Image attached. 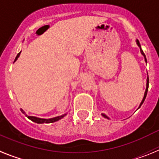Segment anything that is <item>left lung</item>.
<instances>
[{
	"mask_svg": "<svg viewBox=\"0 0 159 159\" xmlns=\"http://www.w3.org/2000/svg\"><path fill=\"white\" fill-rule=\"evenodd\" d=\"M136 43H137V45H139V48H140L141 53H142V54L143 55V57H144V58H145V61H146V62H147V61H146V55H145V53H143V49H142V48H141V45H140V43H139V40H136ZM148 87H149V77H147V78H146V91H145L144 97H143V100H142V102H141L140 105H139V109L140 108V107H141V106H142V105H143V103L144 102L145 99H146V94H147V91H148ZM102 115L103 117H104V118H108V119H110V118H109V117H107V116H106V114H102Z\"/></svg>",
	"mask_w": 159,
	"mask_h": 159,
	"instance_id": "obj_1",
	"label": "left lung"
}]
</instances>
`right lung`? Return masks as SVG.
<instances>
[{"mask_svg":"<svg viewBox=\"0 0 159 159\" xmlns=\"http://www.w3.org/2000/svg\"><path fill=\"white\" fill-rule=\"evenodd\" d=\"M20 52H21V51H20ZM20 52L18 53V54L16 55L14 61H16L17 60V58H18L19 56H20ZM21 111L24 113L25 114V113L24 112V110H21ZM66 114H63V115H61V116H57V117H54V118H48V119H46V118H37V117H34V116H29V115H27V114H25V116L29 118V119H30L31 121H34V122H36V123L41 124V123H52V122H55V121H58V120H60V119H61L62 118H64Z\"/></svg>","mask_w":159,"mask_h":159,"instance_id":"add662e5","label":"right lung"}]
</instances>
